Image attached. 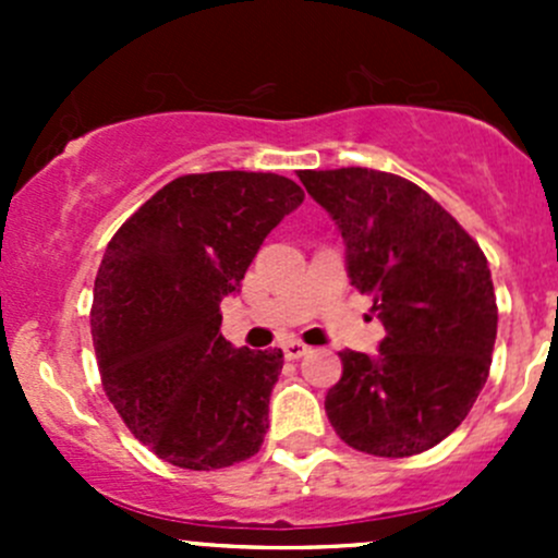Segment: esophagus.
<instances>
[{
    "label": "esophagus",
    "mask_w": 558,
    "mask_h": 558,
    "mask_svg": "<svg viewBox=\"0 0 558 558\" xmlns=\"http://www.w3.org/2000/svg\"><path fill=\"white\" fill-rule=\"evenodd\" d=\"M307 351H311V348H307L305 342H300V340H289V342H286V345H283L286 359H302Z\"/></svg>",
    "instance_id": "obj_1"
}]
</instances>
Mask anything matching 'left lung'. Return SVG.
I'll use <instances>...</instances> for the list:
<instances>
[{
  "instance_id": "1",
  "label": "left lung",
  "mask_w": 558,
  "mask_h": 558,
  "mask_svg": "<svg viewBox=\"0 0 558 558\" xmlns=\"http://www.w3.org/2000/svg\"><path fill=\"white\" fill-rule=\"evenodd\" d=\"M337 223L351 286L373 296L375 356L342 351L326 415L342 442L386 459L424 453L466 418L486 386L497 296L481 245L424 189L367 167L302 170Z\"/></svg>"
}]
</instances>
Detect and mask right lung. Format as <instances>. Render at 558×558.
<instances>
[{
    "mask_svg": "<svg viewBox=\"0 0 558 558\" xmlns=\"http://www.w3.org/2000/svg\"><path fill=\"white\" fill-rule=\"evenodd\" d=\"M302 199L275 172L183 174L107 243L92 305L99 375L123 424L159 459L221 470L262 448L283 351L232 348L221 300Z\"/></svg>",
    "mask_w": 558,
    "mask_h": 558,
    "instance_id": "1",
    "label": "right lung"
}]
</instances>
